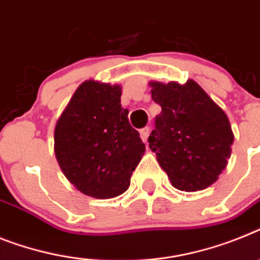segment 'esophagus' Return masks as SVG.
<instances>
[{"label":"esophagus","instance_id":"34e87169","mask_svg":"<svg viewBox=\"0 0 260 260\" xmlns=\"http://www.w3.org/2000/svg\"><path fill=\"white\" fill-rule=\"evenodd\" d=\"M149 126H145V128H143V129L140 131V137H141V140L144 141V143H147L148 141V136H149Z\"/></svg>","mask_w":260,"mask_h":260}]
</instances>
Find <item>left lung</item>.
I'll use <instances>...</instances> for the list:
<instances>
[{"label":"left lung","instance_id":"obj_1","mask_svg":"<svg viewBox=\"0 0 260 260\" xmlns=\"http://www.w3.org/2000/svg\"><path fill=\"white\" fill-rule=\"evenodd\" d=\"M149 86L161 112L148 143L172 185L197 191L214 184L228 165L234 141L226 113L191 79Z\"/></svg>","mask_w":260,"mask_h":260}]
</instances>
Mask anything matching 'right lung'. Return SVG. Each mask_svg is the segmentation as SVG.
<instances>
[{
  "label": "right lung",
  "instance_id": "right-lung-1",
  "mask_svg": "<svg viewBox=\"0 0 260 260\" xmlns=\"http://www.w3.org/2000/svg\"><path fill=\"white\" fill-rule=\"evenodd\" d=\"M121 87L86 80L56 121L54 150L67 180L83 194L107 200L129 187L145 144L120 104Z\"/></svg>",
  "mask_w": 260,
  "mask_h": 260
}]
</instances>
